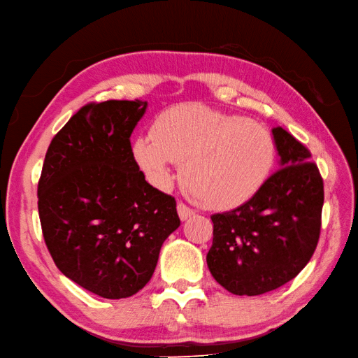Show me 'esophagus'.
I'll return each mask as SVG.
<instances>
[{"label":"esophagus","instance_id":"esophagus-1","mask_svg":"<svg viewBox=\"0 0 358 358\" xmlns=\"http://www.w3.org/2000/svg\"><path fill=\"white\" fill-rule=\"evenodd\" d=\"M178 214L180 217V220H187V219H189L191 215H194V211L191 208H188L185 203L179 202L178 203Z\"/></svg>","mask_w":358,"mask_h":358}]
</instances>
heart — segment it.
<instances>
[{
    "mask_svg": "<svg viewBox=\"0 0 358 358\" xmlns=\"http://www.w3.org/2000/svg\"><path fill=\"white\" fill-rule=\"evenodd\" d=\"M136 164L155 185L167 187L173 165L196 203L231 209L254 196L275 158L268 130L252 120L197 104L176 106L155 121L153 134L134 143Z\"/></svg>",
    "mask_w": 358,
    "mask_h": 358,
    "instance_id": "heart-1",
    "label": "heart"
}]
</instances>
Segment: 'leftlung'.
Listing matches in <instances>:
<instances>
[{"instance_id": "8db88e82", "label": "left lung", "mask_w": 358, "mask_h": 358, "mask_svg": "<svg viewBox=\"0 0 358 358\" xmlns=\"http://www.w3.org/2000/svg\"><path fill=\"white\" fill-rule=\"evenodd\" d=\"M280 167L246 203L211 215L209 272L238 296L272 292L292 281L315 254L324 179L311 153L282 127L272 129Z\"/></svg>"}]
</instances>
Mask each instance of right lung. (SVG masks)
<instances>
[{"label":"right lung","mask_w":358,"mask_h":358,"mask_svg":"<svg viewBox=\"0 0 358 358\" xmlns=\"http://www.w3.org/2000/svg\"><path fill=\"white\" fill-rule=\"evenodd\" d=\"M147 101L88 103L51 139L38 184L45 245L66 278L106 299L150 281L180 224L174 197L153 188L130 145Z\"/></svg>","instance_id":"add662e5"}]
</instances>
